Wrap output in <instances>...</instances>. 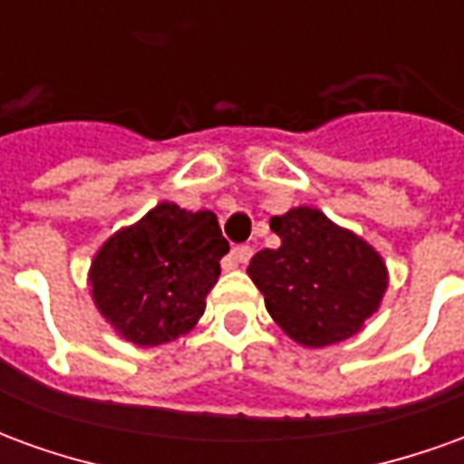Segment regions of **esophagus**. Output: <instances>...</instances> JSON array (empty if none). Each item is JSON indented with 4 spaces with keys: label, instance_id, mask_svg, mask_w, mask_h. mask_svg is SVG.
<instances>
[{
    "label": "esophagus",
    "instance_id": "1",
    "mask_svg": "<svg viewBox=\"0 0 464 464\" xmlns=\"http://www.w3.org/2000/svg\"><path fill=\"white\" fill-rule=\"evenodd\" d=\"M253 258V248L251 246H236L231 251V261L236 263H248Z\"/></svg>",
    "mask_w": 464,
    "mask_h": 464
}]
</instances>
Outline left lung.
Masks as SVG:
<instances>
[{"label": "left lung", "mask_w": 464, "mask_h": 464, "mask_svg": "<svg viewBox=\"0 0 464 464\" xmlns=\"http://www.w3.org/2000/svg\"><path fill=\"white\" fill-rule=\"evenodd\" d=\"M271 231L281 246L256 253L248 276L273 321L305 348L355 335L388 288L380 253L311 206L273 216Z\"/></svg>", "instance_id": "left-lung-1"}]
</instances>
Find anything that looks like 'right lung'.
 Returning <instances> with one entry per match:
<instances>
[{"label":"right lung","instance_id":"right-lung-1","mask_svg":"<svg viewBox=\"0 0 464 464\" xmlns=\"http://www.w3.org/2000/svg\"><path fill=\"white\" fill-rule=\"evenodd\" d=\"M226 253L216 213L159 203L94 256L89 283L96 308L133 345L176 341L206 311Z\"/></svg>","mask_w":464,"mask_h":464}]
</instances>
